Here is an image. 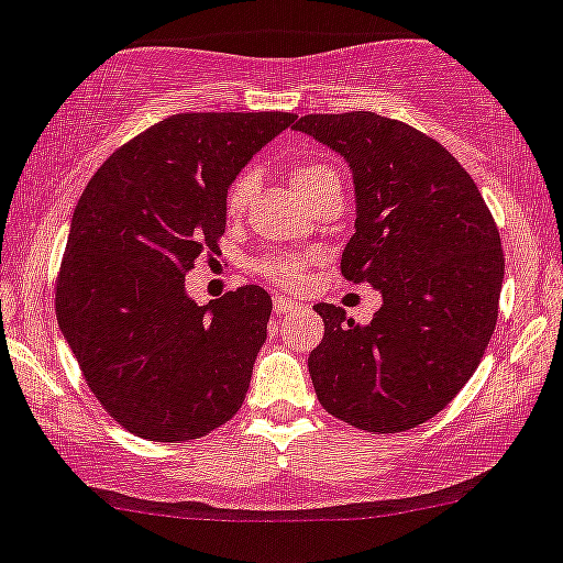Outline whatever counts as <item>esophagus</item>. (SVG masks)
Returning <instances> with one entry per match:
<instances>
[{"label": "esophagus", "mask_w": 563, "mask_h": 563, "mask_svg": "<svg viewBox=\"0 0 563 563\" xmlns=\"http://www.w3.org/2000/svg\"><path fill=\"white\" fill-rule=\"evenodd\" d=\"M272 310H275V316H286V312L299 310V301H294L288 297H275L272 299Z\"/></svg>", "instance_id": "esophagus-1"}]
</instances>
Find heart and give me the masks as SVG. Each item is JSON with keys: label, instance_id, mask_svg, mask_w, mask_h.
Instances as JSON below:
<instances>
[{"label": "heart", "instance_id": "obj_1", "mask_svg": "<svg viewBox=\"0 0 563 563\" xmlns=\"http://www.w3.org/2000/svg\"><path fill=\"white\" fill-rule=\"evenodd\" d=\"M291 183L294 188L301 194V197H310L312 191H318L321 186H327V183H340V177L331 167L321 162H305V164H297V167L291 169ZM253 191H256V175L251 173V169H245V173H240L234 177L232 183H229L227 188V212L229 216H242V210H245L247 202H251ZM301 266H305V256H299V253H286V251H277V253H266L256 262V269L262 272L266 280L277 283V286L283 288H294L297 283L301 280Z\"/></svg>", "mask_w": 563, "mask_h": 563}]
</instances>
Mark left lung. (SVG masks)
<instances>
[{"mask_svg": "<svg viewBox=\"0 0 563 563\" xmlns=\"http://www.w3.org/2000/svg\"><path fill=\"white\" fill-rule=\"evenodd\" d=\"M340 153L356 186V234L342 275L383 294L358 327L316 305L323 340L307 358L323 410L377 434L416 429L464 388L499 316L505 253L470 173L407 123L377 112L294 123Z\"/></svg>", "mask_w": 563, "mask_h": 563, "instance_id": "left-lung-1", "label": "left lung"}]
</instances>
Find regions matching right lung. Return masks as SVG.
<instances>
[{"label": "right lung", "mask_w": 563, "mask_h": 563, "mask_svg": "<svg viewBox=\"0 0 563 563\" xmlns=\"http://www.w3.org/2000/svg\"><path fill=\"white\" fill-rule=\"evenodd\" d=\"M294 112H177L97 169L73 212L56 321L123 429L188 442L245 401L272 299L242 286L199 307L186 275L227 232V188Z\"/></svg>", "instance_id": "1"}]
</instances>
